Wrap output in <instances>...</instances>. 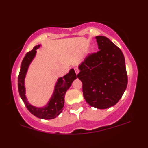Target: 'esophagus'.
Here are the masks:
<instances>
[{
  "instance_id": "1",
  "label": "esophagus",
  "mask_w": 148,
  "mask_h": 148,
  "mask_svg": "<svg viewBox=\"0 0 148 148\" xmlns=\"http://www.w3.org/2000/svg\"><path fill=\"white\" fill-rule=\"evenodd\" d=\"M74 70H75V72L76 74H78L79 73V69L78 67H74Z\"/></svg>"
}]
</instances>
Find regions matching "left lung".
Masks as SVG:
<instances>
[{
  "mask_svg": "<svg viewBox=\"0 0 148 148\" xmlns=\"http://www.w3.org/2000/svg\"><path fill=\"white\" fill-rule=\"evenodd\" d=\"M99 50L89 54L79 66L77 77L83 84V94L91 106L105 109L121 99L127 86L124 55L104 36H97Z\"/></svg>",
  "mask_w": 148,
  "mask_h": 148,
  "instance_id": "left-lung-1",
  "label": "left lung"
}]
</instances>
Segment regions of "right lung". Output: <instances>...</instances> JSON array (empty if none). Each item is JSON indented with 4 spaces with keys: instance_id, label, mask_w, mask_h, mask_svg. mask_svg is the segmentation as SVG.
<instances>
[{
    "instance_id": "obj_1",
    "label": "right lung",
    "mask_w": 148,
    "mask_h": 148,
    "mask_svg": "<svg viewBox=\"0 0 148 148\" xmlns=\"http://www.w3.org/2000/svg\"><path fill=\"white\" fill-rule=\"evenodd\" d=\"M40 46H41L40 45L35 46L33 50L27 53L25 57L23 58L18 77V88L20 97L26 108L32 114L36 116L37 118L50 120L56 118L62 112L64 106V97L65 93L71 86L73 81L76 79V74L74 72V69H71L68 74H66L63 77H60L58 79L53 93L46 106L44 107H35L30 104L27 101V98L25 97L24 79L30 62L36 55V50L40 48Z\"/></svg>"
}]
</instances>
